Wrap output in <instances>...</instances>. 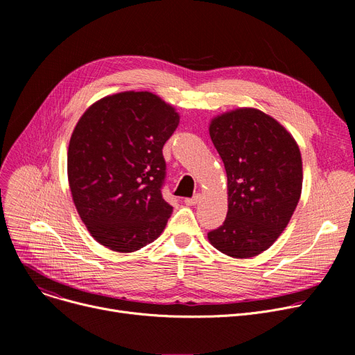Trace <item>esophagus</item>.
<instances>
[{"label":"esophagus","mask_w":355,"mask_h":355,"mask_svg":"<svg viewBox=\"0 0 355 355\" xmlns=\"http://www.w3.org/2000/svg\"><path fill=\"white\" fill-rule=\"evenodd\" d=\"M201 196L200 194H196L194 197H190V198H184V202L187 204V206H194V204H197L200 201Z\"/></svg>","instance_id":"34e87169"}]
</instances>
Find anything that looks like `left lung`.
<instances>
[{"label": "left lung", "instance_id": "8db88e82", "mask_svg": "<svg viewBox=\"0 0 355 355\" xmlns=\"http://www.w3.org/2000/svg\"><path fill=\"white\" fill-rule=\"evenodd\" d=\"M210 137L226 168L229 211L209 240L232 257H253L275 243L300 201V148L281 123L252 107L214 118Z\"/></svg>", "mask_w": 355, "mask_h": 355}]
</instances>
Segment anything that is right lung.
<instances>
[{
    "label": "right lung",
    "instance_id": "1",
    "mask_svg": "<svg viewBox=\"0 0 355 355\" xmlns=\"http://www.w3.org/2000/svg\"><path fill=\"white\" fill-rule=\"evenodd\" d=\"M178 122L174 107L149 92L106 96L79 119L69 144V184L101 245L135 252L165 229L173 206L162 198V148Z\"/></svg>",
    "mask_w": 355,
    "mask_h": 355
}]
</instances>
